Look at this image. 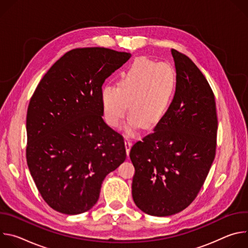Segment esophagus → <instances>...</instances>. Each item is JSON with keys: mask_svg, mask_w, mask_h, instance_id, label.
Here are the masks:
<instances>
[{"mask_svg": "<svg viewBox=\"0 0 248 248\" xmlns=\"http://www.w3.org/2000/svg\"><path fill=\"white\" fill-rule=\"evenodd\" d=\"M124 146H125L126 153H127V155H128V154H129V151H130V148H131V141H130V139L125 138V140H124Z\"/></svg>", "mask_w": 248, "mask_h": 248, "instance_id": "obj_1", "label": "esophagus"}]
</instances>
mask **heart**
<instances>
[{"instance_id":"heart-1","label":"heart","mask_w":248,"mask_h":248,"mask_svg":"<svg viewBox=\"0 0 248 248\" xmlns=\"http://www.w3.org/2000/svg\"><path fill=\"white\" fill-rule=\"evenodd\" d=\"M178 88L175 69L169 62L138 58L117 82L101 90L104 118L113 127L121 124L126 112L131 127L156 126L168 115Z\"/></svg>"}]
</instances>
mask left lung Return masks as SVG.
I'll list each match as a JSON object with an SVG mask.
<instances>
[{
  "mask_svg": "<svg viewBox=\"0 0 248 248\" xmlns=\"http://www.w3.org/2000/svg\"><path fill=\"white\" fill-rule=\"evenodd\" d=\"M178 88L171 108L129 157L132 198L144 213L166 217L196 198L216 155L218 119L213 90L196 64L171 49Z\"/></svg>",
  "mask_w": 248,
  "mask_h": 248,
  "instance_id": "1",
  "label": "left lung"
}]
</instances>
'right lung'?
<instances>
[{
	"instance_id": "right-lung-1",
	"label": "right lung",
	"mask_w": 248,
	"mask_h": 248,
	"mask_svg": "<svg viewBox=\"0 0 248 248\" xmlns=\"http://www.w3.org/2000/svg\"><path fill=\"white\" fill-rule=\"evenodd\" d=\"M129 53L78 48L43 77L27 109L26 161L44 201L66 215L91 209L101 185L126 158L122 134L102 118L101 90Z\"/></svg>"
}]
</instances>
